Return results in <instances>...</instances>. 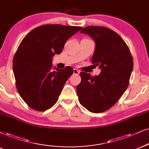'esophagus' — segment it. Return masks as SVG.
Instances as JSON below:
<instances>
[{
    "instance_id": "obj_1",
    "label": "esophagus",
    "mask_w": 149,
    "mask_h": 149,
    "mask_svg": "<svg viewBox=\"0 0 149 149\" xmlns=\"http://www.w3.org/2000/svg\"><path fill=\"white\" fill-rule=\"evenodd\" d=\"M80 71L78 70L77 69H73V74H76V75H78L79 73H80Z\"/></svg>"
}]
</instances>
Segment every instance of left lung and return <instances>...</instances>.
I'll list each match as a JSON object with an SVG mask.
<instances>
[{
    "label": "left lung",
    "mask_w": 149,
    "mask_h": 149,
    "mask_svg": "<svg viewBox=\"0 0 149 149\" xmlns=\"http://www.w3.org/2000/svg\"><path fill=\"white\" fill-rule=\"evenodd\" d=\"M80 32L95 41L92 63L102 71L95 76L80 72L81 82L76 87L79 102L90 112H104L127 89L133 68V57L123 39L109 28L88 26Z\"/></svg>",
    "instance_id": "obj_1"
}]
</instances>
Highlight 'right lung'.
Segmentation results:
<instances>
[{"instance_id": "obj_1", "label": "right lung", "mask_w": 149, "mask_h": 149, "mask_svg": "<svg viewBox=\"0 0 149 149\" xmlns=\"http://www.w3.org/2000/svg\"><path fill=\"white\" fill-rule=\"evenodd\" d=\"M81 29L45 24L31 30L22 39L13 59V71L17 90L31 109L45 111L58 101L73 69L68 66L52 71V57L61 54L67 40Z\"/></svg>"}]
</instances>
